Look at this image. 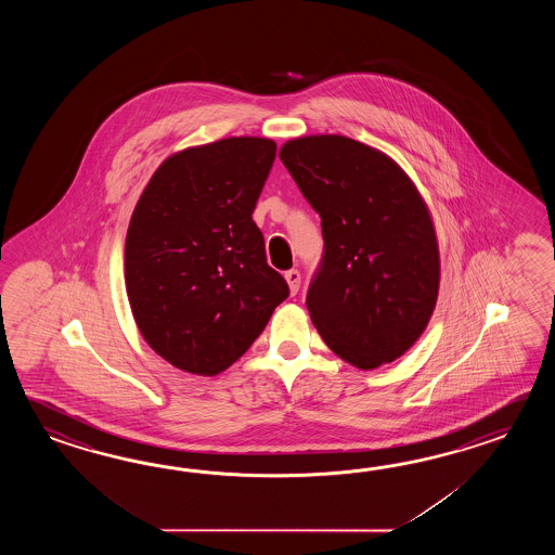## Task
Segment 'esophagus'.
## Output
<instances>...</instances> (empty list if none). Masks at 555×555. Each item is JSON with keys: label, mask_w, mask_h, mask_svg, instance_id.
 Here are the masks:
<instances>
[{"label": "esophagus", "mask_w": 555, "mask_h": 555, "mask_svg": "<svg viewBox=\"0 0 555 555\" xmlns=\"http://www.w3.org/2000/svg\"><path fill=\"white\" fill-rule=\"evenodd\" d=\"M285 280H287V285H289V292L294 295L297 294L299 285H301V273L297 272V270H289V272H285Z\"/></svg>", "instance_id": "1"}]
</instances>
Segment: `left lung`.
Wrapping results in <instances>:
<instances>
[{
	"instance_id": "1",
	"label": "left lung",
	"mask_w": 555,
	"mask_h": 555,
	"mask_svg": "<svg viewBox=\"0 0 555 555\" xmlns=\"http://www.w3.org/2000/svg\"><path fill=\"white\" fill-rule=\"evenodd\" d=\"M280 158L321 218L323 258L306 299L313 325L357 369L392 363L437 306L440 260L425 201L387 154L347 137L294 139Z\"/></svg>"
}]
</instances>
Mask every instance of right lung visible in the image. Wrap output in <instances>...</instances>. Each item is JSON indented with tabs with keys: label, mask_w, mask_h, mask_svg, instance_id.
<instances>
[{
	"label": "right lung",
	"mask_w": 555,
	"mask_h": 555,
	"mask_svg": "<svg viewBox=\"0 0 555 555\" xmlns=\"http://www.w3.org/2000/svg\"><path fill=\"white\" fill-rule=\"evenodd\" d=\"M275 142L232 137L166 158L125 244L130 309L170 365L214 377L246 353L289 295L251 220Z\"/></svg>",
	"instance_id": "1"
}]
</instances>
